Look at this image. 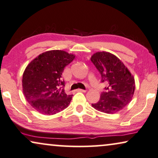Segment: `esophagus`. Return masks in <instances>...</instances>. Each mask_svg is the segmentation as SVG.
Listing matches in <instances>:
<instances>
[{"mask_svg":"<svg viewBox=\"0 0 158 158\" xmlns=\"http://www.w3.org/2000/svg\"><path fill=\"white\" fill-rule=\"evenodd\" d=\"M78 91H80V92H82V93H85L86 89H78Z\"/></svg>","mask_w":158,"mask_h":158,"instance_id":"esophagus-1","label":"esophagus"}]
</instances>
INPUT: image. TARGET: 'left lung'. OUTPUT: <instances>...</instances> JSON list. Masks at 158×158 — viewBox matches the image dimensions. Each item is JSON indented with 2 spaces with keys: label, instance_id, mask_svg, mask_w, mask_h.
I'll return each instance as SVG.
<instances>
[{
  "label": "left lung",
  "instance_id": "obj_1",
  "mask_svg": "<svg viewBox=\"0 0 158 158\" xmlns=\"http://www.w3.org/2000/svg\"><path fill=\"white\" fill-rule=\"evenodd\" d=\"M91 61L101 76V82L107 85L99 101L92 106L103 113L117 112L132 100L135 90L134 78L120 60L109 52L95 53Z\"/></svg>",
  "mask_w": 158,
  "mask_h": 158
}]
</instances>
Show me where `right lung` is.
Segmentation results:
<instances>
[{
    "label": "right lung",
    "mask_w": 158,
    "mask_h": 158,
    "mask_svg": "<svg viewBox=\"0 0 158 158\" xmlns=\"http://www.w3.org/2000/svg\"><path fill=\"white\" fill-rule=\"evenodd\" d=\"M74 57L65 51H47L26 67L23 76V93L39 112L52 115L68 107L72 95L65 93L62 73Z\"/></svg>",
    "instance_id": "right-lung-1"
}]
</instances>
